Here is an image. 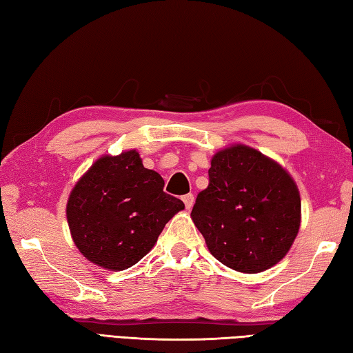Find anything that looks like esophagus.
I'll list each match as a JSON object with an SVG mask.
<instances>
[{
	"mask_svg": "<svg viewBox=\"0 0 353 353\" xmlns=\"http://www.w3.org/2000/svg\"><path fill=\"white\" fill-rule=\"evenodd\" d=\"M182 200H183V203H185V208L190 211V209L194 205V196H192V194H186V196L182 197Z\"/></svg>",
	"mask_w": 353,
	"mask_h": 353,
	"instance_id": "1",
	"label": "esophagus"
}]
</instances>
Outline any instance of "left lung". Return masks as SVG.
<instances>
[{"label":"left lung","mask_w":353,"mask_h":353,"mask_svg":"<svg viewBox=\"0 0 353 353\" xmlns=\"http://www.w3.org/2000/svg\"><path fill=\"white\" fill-rule=\"evenodd\" d=\"M191 216L221 264L259 273L277 264L301 226V196L279 163L245 145L216 153Z\"/></svg>","instance_id":"1"}]
</instances>
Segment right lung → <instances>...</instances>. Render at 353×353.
Wrapping results in <instances>:
<instances>
[{"instance_id": "obj_1", "label": "right lung", "mask_w": 353, "mask_h": 353, "mask_svg": "<svg viewBox=\"0 0 353 353\" xmlns=\"http://www.w3.org/2000/svg\"><path fill=\"white\" fill-rule=\"evenodd\" d=\"M183 201L163 191V179L142 165L137 150L104 156L80 179L66 219L77 249L106 270L121 272L153 249Z\"/></svg>"}]
</instances>
